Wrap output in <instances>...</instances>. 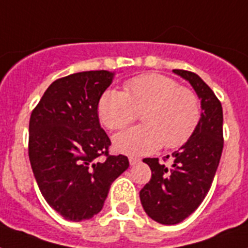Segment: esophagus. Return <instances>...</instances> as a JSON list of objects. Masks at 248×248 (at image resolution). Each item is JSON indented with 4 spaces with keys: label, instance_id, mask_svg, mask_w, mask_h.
<instances>
[{
    "label": "esophagus",
    "instance_id": "34e87169",
    "mask_svg": "<svg viewBox=\"0 0 248 248\" xmlns=\"http://www.w3.org/2000/svg\"><path fill=\"white\" fill-rule=\"evenodd\" d=\"M128 161H130V165L135 166L140 162V158H136V157H130V158H128Z\"/></svg>",
    "mask_w": 248,
    "mask_h": 248
}]
</instances>
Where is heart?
I'll return each mask as SVG.
<instances>
[{"label":"heart","mask_w":248,"mask_h":248,"mask_svg":"<svg viewBox=\"0 0 248 248\" xmlns=\"http://www.w3.org/2000/svg\"><path fill=\"white\" fill-rule=\"evenodd\" d=\"M138 113H141L144 124L113 138L120 153L145 155L162 145L181 147L200 124V99L166 76L145 75L126 82L124 93L107 90L97 104L99 118L109 130H122L135 121Z\"/></svg>","instance_id":"1"}]
</instances>
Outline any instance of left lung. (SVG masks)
I'll use <instances>...</instances> for the list:
<instances>
[{
	"instance_id": "left-lung-1",
	"label": "left lung",
	"mask_w": 248,
	"mask_h": 248,
	"mask_svg": "<svg viewBox=\"0 0 248 248\" xmlns=\"http://www.w3.org/2000/svg\"><path fill=\"white\" fill-rule=\"evenodd\" d=\"M172 72L192 85L200 97L202 113L196 131L172 153L170 167L159 163L158 158L143 159L151 167L152 177L140 190V201L147 215L165 225L181 223L202 203L211 188L224 147L219 99L196 73L183 69Z\"/></svg>"
}]
</instances>
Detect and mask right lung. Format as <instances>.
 <instances>
[{
  "mask_svg": "<svg viewBox=\"0 0 248 248\" xmlns=\"http://www.w3.org/2000/svg\"><path fill=\"white\" fill-rule=\"evenodd\" d=\"M113 78L114 72L89 71L56 79L31 114L28 153L38 188L71 221L99 214L112 183L128 169L126 155H109L97 116Z\"/></svg>",
  "mask_w": 248,
  "mask_h": 248,
  "instance_id": "right-lung-1",
  "label": "right lung"
}]
</instances>
